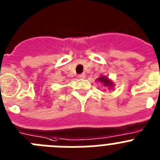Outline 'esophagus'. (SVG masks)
I'll list each match as a JSON object with an SVG mask.
<instances>
[{
	"mask_svg": "<svg viewBox=\"0 0 160 160\" xmlns=\"http://www.w3.org/2000/svg\"><path fill=\"white\" fill-rule=\"evenodd\" d=\"M78 78L80 79H83L86 78V74L85 73H81V74H78Z\"/></svg>",
	"mask_w": 160,
	"mask_h": 160,
	"instance_id": "obj_1",
	"label": "esophagus"
}]
</instances>
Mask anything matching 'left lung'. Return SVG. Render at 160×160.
I'll use <instances>...</instances> for the list:
<instances>
[{
    "label": "left lung",
    "instance_id": "obj_1",
    "mask_svg": "<svg viewBox=\"0 0 160 160\" xmlns=\"http://www.w3.org/2000/svg\"><path fill=\"white\" fill-rule=\"evenodd\" d=\"M97 80L99 82L102 83L103 87H108V88H112V87H114V83H113L108 78L106 77V76H100Z\"/></svg>",
    "mask_w": 160,
    "mask_h": 160
}]
</instances>
